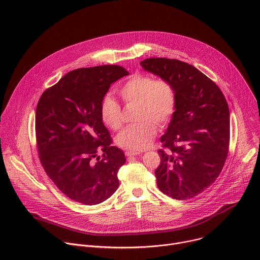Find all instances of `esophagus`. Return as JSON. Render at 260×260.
I'll return each instance as SVG.
<instances>
[{"instance_id": "34e87169", "label": "esophagus", "mask_w": 260, "mask_h": 260, "mask_svg": "<svg viewBox=\"0 0 260 260\" xmlns=\"http://www.w3.org/2000/svg\"><path fill=\"white\" fill-rule=\"evenodd\" d=\"M140 154V152H135V151H126L125 152V155L127 156V157H131V156H137V155H139Z\"/></svg>"}]
</instances>
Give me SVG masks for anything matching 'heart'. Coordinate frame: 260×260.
Returning a JSON list of instances; mask_svg holds the SVG:
<instances>
[{
	"label": "heart",
	"mask_w": 260,
	"mask_h": 260,
	"mask_svg": "<svg viewBox=\"0 0 260 260\" xmlns=\"http://www.w3.org/2000/svg\"><path fill=\"white\" fill-rule=\"evenodd\" d=\"M125 104H136L135 119L117 136V144L129 151H140L149 147L155 137L156 126L164 127L170 121L176 106L173 85L166 79H153L150 75L136 74L118 90ZM102 120L111 129L121 128V107L112 96L105 95L100 105Z\"/></svg>",
	"instance_id": "1"
}]
</instances>
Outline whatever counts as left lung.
<instances>
[{
    "label": "left lung",
    "mask_w": 260,
    "mask_h": 260,
    "mask_svg": "<svg viewBox=\"0 0 260 260\" xmlns=\"http://www.w3.org/2000/svg\"><path fill=\"white\" fill-rule=\"evenodd\" d=\"M140 64L168 80L176 93V111L157 151V186L175 200L192 199L211 186L225 164L231 139L226 99L213 80L187 62L150 57Z\"/></svg>",
    "instance_id": "1"
}]
</instances>
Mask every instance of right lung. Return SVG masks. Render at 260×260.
<instances>
[{
	"label": "right lung",
	"mask_w": 260,
	"mask_h": 260,
	"mask_svg": "<svg viewBox=\"0 0 260 260\" xmlns=\"http://www.w3.org/2000/svg\"><path fill=\"white\" fill-rule=\"evenodd\" d=\"M128 72L117 64L73 70L41 95L36 109V142L47 176L69 199L98 205L119 186L122 150L100 114L111 84ZM102 153L103 158L99 159Z\"/></svg>",
	"instance_id": "add662e5"
}]
</instances>
